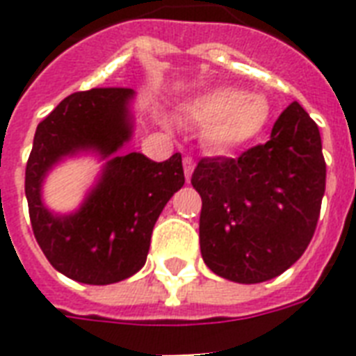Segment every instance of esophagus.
I'll return each instance as SVG.
<instances>
[{
  "mask_svg": "<svg viewBox=\"0 0 356 356\" xmlns=\"http://www.w3.org/2000/svg\"><path fill=\"white\" fill-rule=\"evenodd\" d=\"M183 168H184V177H186V181H188V179L192 177V172H194V168H195L194 159H192V156H184Z\"/></svg>",
  "mask_w": 356,
  "mask_h": 356,
  "instance_id": "esophagus-1",
  "label": "esophagus"
}]
</instances>
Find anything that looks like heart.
<instances>
[{
  "mask_svg": "<svg viewBox=\"0 0 356 356\" xmlns=\"http://www.w3.org/2000/svg\"><path fill=\"white\" fill-rule=\"evenodd\" d=\"M271 116L262 94L238 86H216L194 96L181 107V120L201 127V142L212 153L231 151L259 138Z\"/></svg>",
  "mask_w": 356,
  "mask_h": 356,
  "instance_id": "b5f03b06",
  "label": "heart"
}]
</instances>
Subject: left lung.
<instances>
[{
    "mask_svg": "<svg viewBox=\"0 0 356 356\" xmlns=\"http://www.w3.org/2000/svg\"><path fill=\"white\" fill-rule=\"evenodd\" d=\"M325 173L320 129L298 102L282 111L266 144L238 159H201L192 186L203 201L205 264L242 284L286 271L314 236Z\"/></svg>",
    "mask_w": 356,
    "mask_h": 356,
    "instance_id": "8db88e82",
    "label": "left lung"
}]
</instances>
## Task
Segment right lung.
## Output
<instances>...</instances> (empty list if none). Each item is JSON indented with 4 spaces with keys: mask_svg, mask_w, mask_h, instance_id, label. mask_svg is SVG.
Segmentation results:
<instances>
[{
    "mask_svg": "<svg viewBox=\"0 0 356 356\" xmlns=\"http://www.w3.org/2000/svg\"><path fill=\"white\" fill-rule=\"evenodd\" d=\"M131 88H92L64 97L38 123L25 168L31 227L49 264L85 284H113L145 264L162 209L184 184L183 159L153 162L142 153L116 156L133 123ZM94 149L106 165L100 183L79 211L55 217L40 197L41 181L66 154Z\"/></svg>",
    "mask_w": 356,
    "mask_h": 356,
    "instance_id": "1",
    "label": "right lung"
}]
</instances>
